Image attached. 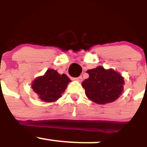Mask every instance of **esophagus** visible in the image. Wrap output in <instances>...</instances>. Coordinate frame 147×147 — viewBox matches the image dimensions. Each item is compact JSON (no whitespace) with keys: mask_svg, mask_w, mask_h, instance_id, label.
Segmentation results:
<instances>
[{"mask_svg":"<svg viewBox=\"0 0 147 147\" xmlns=\"http://www.w3.org/2000/svg\"><path fill=\"white\" fill-rule=\"evenodd\" d=\"M74 80H78V81H79V82H81L82 80H83V78H82L81 76H79V77H78V78H74Z\"/></svg>","mask_w":147,"mask_h":147,"instance_id":"obj_1","label":"esophagus"}]
</instances>
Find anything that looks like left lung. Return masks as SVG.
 Wrapping results in <instances>:
<instances>
[{"label":"left lung","instance_id":"1","mask_svg":"<svg viewBox=\"0 0 147 147\" xmlns=\"http://www.w3.org/2000/svg\"><path fill=\"white\" fill-rule=\"evenodd\" d=\"M86 72L89 77L82 82V86L87 97L94 102L100 105L112 102L122 94L125 78L113 69H105L99 66Z\"/></svg>","mask_w":147,"mask_h":147}]
</instances>
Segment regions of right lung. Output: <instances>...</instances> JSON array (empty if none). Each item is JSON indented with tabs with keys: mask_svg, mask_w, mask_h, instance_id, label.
I'll return each mask as SVG.
<instances>
[{
	"mask_svg": "<svg viewBox=\"0 0 147 147\" xmlns=\"http://www.w3.org/2000/svg\"><path fill=\"white\" fill-rule=\"evenodd\" d=\"M70 81L65 74L60 75L53 69H49L45 75L34 79L31 88L42 101L53 102L61 97Z\"/></svg>",
	"mask_w": 147,
	"mask_h": 147,
	"instance_id": "right-lung-1",
	"label": "right lung"
}]
</instances>
